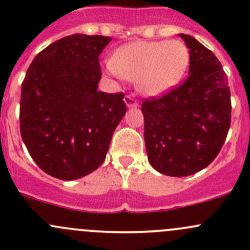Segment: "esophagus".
<instances>
[{"label":"esophagus","instance_id":"34e87169","mask_svg":"<svg viewBox=\"0 0 250 250\" xmlns=\"http://www.w3.org/2000/svg\"><path fill=\"white\" fill-rule=\"evenodd\" d=\"M125 103L128 107H138L139 106V103L132 97V95H125Z\"/></svg>","mask_w":250,"mask_h":250}]
</instances>
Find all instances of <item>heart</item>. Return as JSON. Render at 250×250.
I'll return each instance as SVG.
<instances>
[{"instance_id":"obj_1","label":"heart","mask_w":250,"mask_h":250,"mask_svg":"<svg viewBox=\"0 0 250 250\" xmlns=\"http://www.w3.org/2000/svg\"><path fill=\"white\" fill-rule=\"evenodd\" d=\"M188 62L190 52L180 41H137L120 48L106 66L115 76L137 81L141 94L160 97L180 82Z\"/></svg>"}]
</instances>
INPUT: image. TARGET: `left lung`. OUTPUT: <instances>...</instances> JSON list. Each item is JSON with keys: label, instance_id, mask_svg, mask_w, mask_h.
I'll list each match as a JSON object with an SVG mask.
<instances>
[{"label": "left lung", "instance_id": "8db88e82", "mask_svg": "<svg viewBox=\"0 0 250 250\" xmlns=\"http://www.w3.org/2000/svg\"><path fill=\"white\" fill-rule=\"evenodd\" d=\"M179 36L190 49L188 77L163 97L141 104L147 158L169 176H188L210 165L231 123L230 88L220 62L192 36Z\"/></svg>", "mask_w": 250, "mask_h": 250}]
</instances>
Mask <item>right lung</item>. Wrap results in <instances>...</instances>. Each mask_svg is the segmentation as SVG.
I'll use <instances>...</instances> for the list:
<instances>
[{
    "label": "right lung",
    "instance_id": "1",
    "mask_svg": "<svg viewBox=\"0 0 250 250\" xmlns=\"http://www.w3.org/2000/svg\"><path fill=\"white\" fill-rule=\"evenodd\" d=\"M111 37L75 34L35 57L21 83L20 134L44 173L75 180L105 161L127 106L123 93L99 92V54Z\"/></svg>",
    "mask_w": 250,
    "mask_h": 250
}]
</instances>
